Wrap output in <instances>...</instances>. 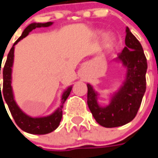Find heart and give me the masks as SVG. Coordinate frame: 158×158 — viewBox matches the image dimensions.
<instances>
[{
    "mask_svg": "<svg viewBox=\"0 0 158 158\" xmlns=\"http://www.w3.org/2000/svg\"><path fill=\"white\" fill-rule=\"evenodd\" d=\"M99 34H100L102 37H103V36H105L106 33H103V32H100ZM116 44H117V39H116V38H115V36L110 35L106 38L105 47L107 50L110 51L114 49V48L116 47Z\"/></svg>",
    "mask_w": 158,
    "mask_h": 158,
    "instance_id": "b5f03b06",
    "label": "heart"
}]
</instances>
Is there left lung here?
I'll use <instances>...</instances> for the list:
<instances>
[{"mask_svg":"<svg viewBox=\"0 0 158 158\" xmlns=\"http://www.w3.org/2000/svg\"><path fill=\"white\" fill-rule=\"evenodd\" d=\"M125 33V47L115 60L126 69L125 80L116 91L108 96L109 103L100 105L99 94L91 84H87L89 110L97 122L106 128L118 127L133 120L146 91L147 59L142 45L128 27Z\"/></svg>","mask_w":158,"mask_h":158,"instance_id":"1","label":"left lung"}]
</instances>
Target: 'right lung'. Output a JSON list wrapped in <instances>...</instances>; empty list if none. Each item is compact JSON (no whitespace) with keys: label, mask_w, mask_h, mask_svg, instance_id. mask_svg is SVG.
I'll return each mask as SVG.
<instances>
[{"label":"right lung","mask_w":158,"mask_h":158,"mask_svg":"<svg viewBox=\"0 0 158 158\" xmlns=\"http://www.w3.org/2000/svg\"><path fill=\"white\" fill-rule=\"evenodd\" d=\"M52 24L53 22L30 23L23 30L22 35L17 39L15 43H14L13 47L11 48L10 51L7 56V60H6L3 69V90L2 91L1 90L0 98H5V101H6V104L8 105L11 115L19 127L22 130H23L24 132L33 134V135H46L48 133L52 132L53 130H56L59 126L60 122L62 118L63 104L64 103L67 98L69 97L73 86L70 85L62 93L60 103L59 106L52 114L46 115V116H40V117H33V116L27 115L25 112H23V110H21L18 104L16 103L15 100V96H14L13 89H12V85H11L12 84V67H13L14 57H15V54H14L15 53V46L23 38L27 37L28 33L33 29H35L36 28H42V27L47 28ZM1 92L2 93V95H1ZM2 96L3 97H2ZM2 101H3V99H2Z\"/></svg>","instance_id":"1"}]
</instances>
